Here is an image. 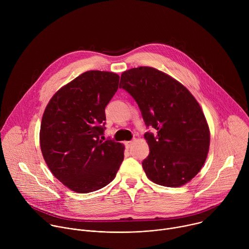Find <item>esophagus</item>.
Listing matches in <instances>:
<instances>
[{
    "label": "esophagus",
    "instance_id": "esophagus-1",
    "mask_svg": "<svg viewBox=\"0 0 249 249\" xmlns=\"http://www.w3.org/2000/svg\"><path fill=\"white\" fill-rule=\"evenodd\" d=\"M132 145H133V141H129V142H126V143H125V146H126L127 149H130L132 147Z\"/></svg>",
    "mask_w": 249,
    "mask_h": 249
}]
</instances>
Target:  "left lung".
I'll return each instance as SVG.
<instances>
[{
	"label": "left lung",
	"mask_w": 249,
	"mask_h": 249,
	"mask_svg": "<svg viewBox=\"0 0 249 249\" xmlns=\"http://www.w3.org/2000/svg\"><path fill=\"white\" fill-rule=\"evenodd\" d=\"M119 88L137 101L147 126L150 154L143 160L148 178L166 187L188 183L203 167L210 129L200 104L178 81L152 67L133 68L121 75Z\"/></svg>",
	"instance_id": "obj_1"
}]
</instances>
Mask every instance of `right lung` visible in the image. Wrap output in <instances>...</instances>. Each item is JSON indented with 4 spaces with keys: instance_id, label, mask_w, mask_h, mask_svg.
I'll return each instance as SVG.
<instances>
[{
    "instance_id": "1",
    "label": "right lung",
    "mask_w": 249,
    "mask_h": 249,
    "mask_svg": "<svg viewBox=\"0 0 249 249\" xmlns=\"http://www.w3.org/2000/svg\"><path fill=\"white\" fill-rule=\"evenodd\" d=\"M119 76L88 71L62 87L44 110L39 142L50 171L66 187L89 193L109 184L124 160L125 147L103 141L105 106L118 89Z\"/></svg>"
}]
</instances>
